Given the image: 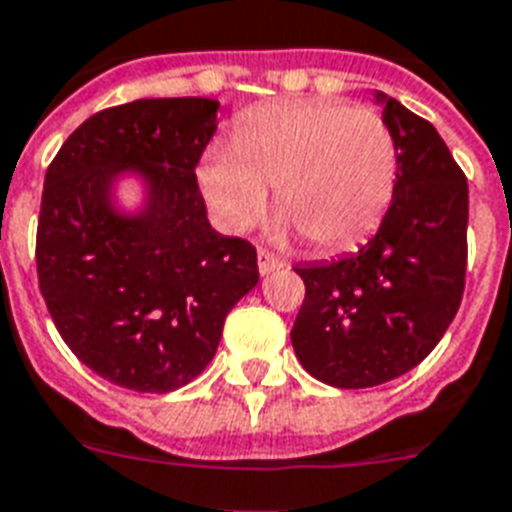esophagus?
<instances>
[{
    "mask_svg": "<svg viewBox=\"0 0 512 512\" xmlns=\"http://www.w3.org/2000/svg\"><path fill=\"white\" fill-rule=\"evenodd\" d=\"M282 269V261L277 256H272L269 251H259V272L261 274H272Z\"/></svg>",
    "mask_w": 512,
    "mask_h": 512,
    "instance_id": "1",
    "label": "esophagus"
}]
</instances>
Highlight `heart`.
<instances>
[{
  "label": "heart",
  "mask_w": 512,
  "mask_h": 512,
  "mask_svg": "<svg viewBox=\"0 0 512 512\" xmlns=\"http://www.w3.org/2000/svg\"><path fill=\"white\" fill-rule=\"evenodd\" d=\"M198 188L211 219L243 232L261 217L274 185L285 214L280 232L306 235L319 251L366 238L398 183V143L374 109L327 99L261 104L243 114L232 143H214L198 162Z\"/></svg>",
  "instance_id": "1"
}]
</instances>
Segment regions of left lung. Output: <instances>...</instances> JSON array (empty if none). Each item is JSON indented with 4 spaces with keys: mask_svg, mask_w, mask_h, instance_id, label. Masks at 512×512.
<instances>
[{
    "mask_svg": "<svg viewBox=\"0 0 512 512\" xmlns=\"http://www.w3.org/2000/svg\"><path fill=\"white\" fill-rule=\"evenodd\" d=\"M398 143V183L377 235L356 253L295 272L306 298L295 356L319 382L363 390L424 361L466 285L468 183L432 122L377 91Z\"/></svg>",
    "mask_w": 512,
    "mask_h": 512,
    "instance_id": "1",
    "label": "left lung"
}]
</instances>
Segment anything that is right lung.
Returning <instances> with one entry per match:
<instances>
[{
    "label": "right lung",
    "mask_w": 512,
    "mask_h": 512,
    "mask_svg": "<svg viewBox=\"0 0 512 512\" xmlns=\"http://www.w3.org/2000/svg\"><path fill=\"white\" fill-rule=\"evenodd\" d=\"M219 101L135 99L88 117L49 164L38 285L67 348L101 379L172 392L217 353L232 306L259 282L256 248L206 219L196 164ZM135 176L142 204H116Z\"/></svg>",
    "instance_id": "add662e5"
}]
</instances>
